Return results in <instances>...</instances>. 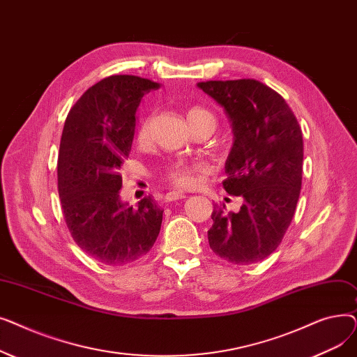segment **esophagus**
I'll list each match as a JSON object with an SVG mask.
<instances>
[{
	"label": "esophagus",
	"instance_id": "esophagus-1",
	"mask_svg": "<svg viewBox=\"0 0 357 357\" xmlns=\"http://www.w3.org/2000/svg\"><path fill=\"white\" fill-rule=\"evenodd\" d=\"M185 197L186 195L182 191H171V192L166 194V201H176V199H182Z\"/></svg>",
	"mask_w": 357,
	"mask_h": 357
}]
</instances>
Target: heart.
<instances>
[{
  "label": "heart",
  "instance_id": "b5f03b06",
  "mask_svg": "<svg viewBox=\"0 0 357 357\" xmlns=\"http://www.w3.org/2000/svg\"><path fill=\"white\" fill-rule=\"evenodd\" d=\"M202 120H214V117L211 116V112H208L207 109L204 108H199V107H195V108H191L188 111V121L190 124H195L198 121H202ZM149 133V120H143L140 127H139V139H144ZM198 169V166H192V165H183V163H179V165H175L171 172H169V178H171V181L175 183V185H179V186H190L194 183L195 181V171Z\"/></svg>",
  "mask_w": 357,
  "mask_h": 357
}]
</instances>
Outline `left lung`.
<instances>
[{"label":"left lung","mask_w":357,"mask_h":357,"mask_svg":"<svg viewBox=\"0 0 357 357\" xmlns=\"http://www.w3.org/2000/svg\"><path fill=\"white\" fill-rule=\"evenodd\" d=\"M197 86L229 117L233 146L222 186L245 201L237 213L215 205L210 248L234 265L256 264L279 246L294 217L303 182V131L285 100L256 79Z\"/></svg>","instance_id":"1"}]
</instances>
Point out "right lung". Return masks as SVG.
Segmentation results:
<instances>
[{
	"instance_id": "right-lung-1",
	"label": "right lung",
	"mask_w": 357,
	"mask_h": 357,
	"mask_svg": "<svg viewBox=\"0 0 357 357\" xmlns=\"http://www.w3.org/2000/svg\"><path fill=\"white\" fill-rule=\"evenodd\" d=\"M160 84L112 75L85 91L66 117L58 190L77 245L109 266L128 265L153 248L163 211L152 197L137 207L120 198V167L128 158L142 98Z\"/></svg>"
}]
</instances>
